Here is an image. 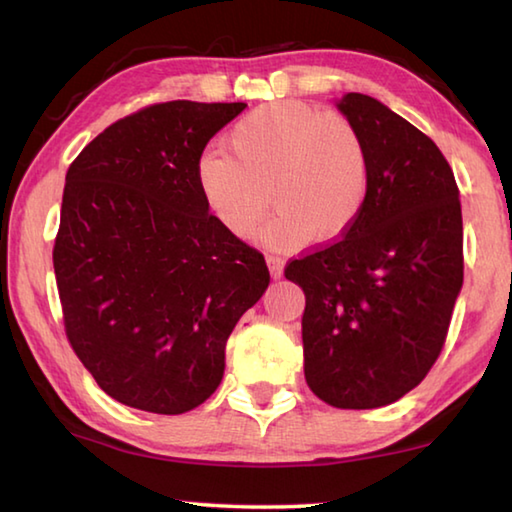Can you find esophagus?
<instances>
[{
  "label": "esophagus",
  "mask_w": 512,
  "mask_h": 512,
  "mask_svg": "<svg viewBox=\"0 0 512 512\" xmlns=\"http://www.w3.org/2000/svg\"><path fill=\"white\" fill-rule=\"evenodd\" d=\"M266 264H268V271L275 277V280H280L284 275V259L282 257H275V255H268L266 257Z\"/></svg>",
  "instance_id": "obj_1"
}]
</instances>
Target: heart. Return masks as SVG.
<instances>
[{
  "label": "heart",
  "instance_id": "b5f03b06",
  "mask_svg": "<svg viewBox=\"0 0 512 512\" xmlns=\"http://www.w3.org/2000/svg\"><path fill=\"white\" fill-rule=\"evenodd\" d=\"M228 147L197 161V185L212 217L235 237L262 232L268 248L288 250L313 239L338 241L356 224L369 194L365 141L347 118L322 114L300 100L259 105L228 132Z\"/></svg>",
  "mask_w": 512,
  "mask_h": 512
}]
</instances>
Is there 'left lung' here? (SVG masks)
<instances>
[{
    "label": "left lung",
    "instance_id": "8db88e82",
    "mask_svg": "<svg viewBox=\"0 0 512 512\" xmlns=\"http://www.w3.org/2000/svg\"><path fill=\"white\" fill-rule=\"evenodd\" d=\"M336 107L369 156V194L345 237L286 266L306 295L304 378L340 410H374L427 376L463 284L459 188L432 138L383 102Z\"/></svg>",
    "mask_w": 512,
    "mask_h": 512
}]
</instances>
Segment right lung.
Listing matches in <instances>:
<instances>
[{"label": "right lung", "mask_w": 512, "mask_h": 512, "mask_svg": "<svg viewBox=\"0 0 512 512\" xmlns=\"http://www.w3.org/2000/svg\"><path fill=\"white\" fill-rule=\"evenodd\" d=\"M244 102L172 100L120 118L69 165L55 282L102 392L183 414L219 387L226 342L271 282L264 255L201 199L197 161Z\"/></svg>", "instance_id": "1"}]
</instances>
